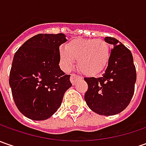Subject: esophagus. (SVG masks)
Returning <instances> with one entry per match:
<instances>
[{
  "label": "esophagus",
  "instance_id": "obj_1",
  "mask_svg": "<svg viewBox=\"0 0 146 146\" xmlns=\"http://www.w3.org/2000/svg\"><path fill=\"white\" fill-rule=\"evenodd\" d=\"M80 77L79 76H77L76 74H71L70 75V82L73 84H76V80H78V79H80Z\"/></svg>",
  "mask_w": 146,
  "mask_h": 146
}]
</instances>
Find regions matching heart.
Masks as SVG:
<instances>
[{
    "label": "heart",
    "instance_id": "heart-1",
    "mask_svg": "<svg viewBox=\"0 0 146 146\" xmlns=\"http://www.w3.org/2000/svg\"><path fill=\"white\" fill-rule=\"evenodd\" d=\"M110 48L104 40L76 39L66 44L59 50V62L62 68L70 70L76 60L80 70L87 76L101 73L108 64Z\"/></svg>",
    "mask_w": 146,
    "mask_h": 146
}]
</instances>
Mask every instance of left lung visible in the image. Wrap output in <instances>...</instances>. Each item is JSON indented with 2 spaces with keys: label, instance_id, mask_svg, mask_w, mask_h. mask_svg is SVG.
<instances>
[{
  "label": "left lung",
  "instance_id": "obj_1",
  "mask_svg": "<svg viewBox=\"0 0 146 146\" xmlns=\"http://www.w3.org/2000/svg\"><path fill=\"white\" fill-rule=\"evenodd\" d=\"M111 49L107 68L102 77L84 78L88 88L84 95L88 106L98 115L122 112L132 100L137 80L131 51L113 37H106Z\"/></svg>",
  "mask_w": 146,
  "mask_h": 146
}]
</instances>
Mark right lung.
Wrapping results in <instances>:
<instances>
[{
  "instance_id": "add662e5",
  "label": "right lung",
  "mask_w": 146,
  "mask_h": 146,
  "mask_svg": "<svg viewBox=\"0 0 146 146\" xmlns=\"http://www.w3.org/2000/svg\"><path fill=\"white\" fill-rule=\"evenodd\" d=\"M66 40L62 33L38 34L14 54L9 83L17 108L27 118H50L71 87L70 76L59 66V46Z\"/></svg>"
}]
</instances>
